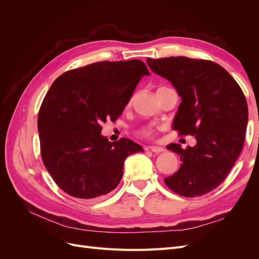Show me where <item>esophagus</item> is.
<instances>
[{"label":"esophagus","instance_id":"obj_1","mask_svg":"<svg viewBox=\"0 0 259 259\" xmlns=\"http://www.w3.org/2000/svg\"><path fill=\"white\" fill-rule=\"evenodd\" d=\"M149 149H150V151H152L154 153H161L163 151H165V149H164L163 147H158V146H151V147H149Z\"/></svg>","mask_w":259,"mask_h":259}]
</instances>
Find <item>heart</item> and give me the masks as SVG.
<instances>
[{
    "label": "heart",
    "mask_w": 259,
    "mask_h": 259,
    "mask_svg": "<svg viewBox=\"0 0 259 259\" xmlns=\"http://www.w3.org/2000/svg\"><path fill=\"white\" fill-rule=\"evenodd\" d=\"M154 134H155L154 130L150 126H145L138 131V135L142 137H145V138H152V137H154Z\"/></svg>",
    "instance_id": "heart-1"
}]
</instances>
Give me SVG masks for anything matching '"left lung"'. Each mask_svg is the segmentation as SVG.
Listing matches in <instances>:
<instances>
[{
  "label": "left lung",
  "instance_id": "1",
  "mask_svg": "<svg viewBox=\"0 0 259 259\" xmlns=\"http://www.w3.org/2000/svg\"><path fill=\"white\" fill-rule=\"evenodd\" d=\"M152 71L167 79L182 97L173 128L197 139L194 147L178 153L180 167L164 183L184 197H201L221 185L237 162L244 145L248 109L236 80L216 62L184 56L151 59Z\"/></svg>",
  "mask_w": 259,
  "mask_h": 259
}]
</instances>
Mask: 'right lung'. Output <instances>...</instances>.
I'll return each instance as SVG.
<instances>
[{"label": "right lung", "mask_w": 259, "mask_h": 259, "mask_svg": "<svg viewBox=\"0 0 259 259\" xmlns=\"http://www.w3.org/2000/svg\"><path fill=\"white\" fill-rule=\"evenodd\" d=\"M149 71L139 59L99 61L58 76L37 116L41 156L61 190L77 199L112 191L128 155L144 151L128 138L111 143L101 123L117 120Z\"/></svg>", "instance_id": "add662e5"}]
</instances>
